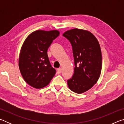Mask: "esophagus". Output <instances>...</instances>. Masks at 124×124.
Returning a JSON list of instances; mask_svg holds the SVG:
<instances>
[{
    "mask_svg": "<svg viewBox=\"0 0 124 124\" xmlns=\"http://www.w3.org/2000/svg\"><path fill=\"white\" fill-rule=\"evenodd\" d=\"M61 73V68H58L57 70V73L58 74H60Z\"/></svg>",
    "mask_w": 124,
    "mask_h": 124,
    "instance_id": "obj_1",
    "label": "esophagus"
}]
</instances>
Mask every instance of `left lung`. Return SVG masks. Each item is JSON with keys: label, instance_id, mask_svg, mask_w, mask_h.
<instances>
[{"label": "left lung", "instance_id": "obj_1", "mask_svg": "<svg viewBox=\"0 0 124 124\" xmlns=\"http://www.w3.org/2000/svg\"><path fill=\"white\" fill-rule=\"evenodd\" d=\"M71 44L74 72L67 84L72 91L81 93L97 83L102 70V54L97 39L89 31L77 28L63 34Z\"/></svg>", "mask_w": 124, "mask_h": 124}]
</instances>
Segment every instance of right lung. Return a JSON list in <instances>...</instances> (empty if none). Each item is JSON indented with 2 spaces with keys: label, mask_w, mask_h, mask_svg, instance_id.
Wrapping results in <instances>:
<instances>
[{
  "label": "right lung",
  "mask_w": 124,
  "mask_h": 124,
  "mask_svg": "<svg viewBox=\"0 0 124 124\" xmlns=\"http://www.w3.org/2000/svg\"><path fill=\"white\" fill-rule=\"evenodd\" d=\"M60 34L58 31H36L27 38L21 50L19 68L25 81L40 89L47 86L56 73L47 56V50Z\"/></svg>",
  "instance_id": "1"
}]
</instances>
